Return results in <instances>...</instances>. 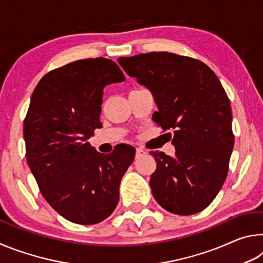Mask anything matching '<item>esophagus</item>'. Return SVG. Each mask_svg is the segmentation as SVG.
<instances>
[{
	"mask_svg": "<svg viewBox=\"0 0 263 263\" xmlns=\"http://www.w3.org/2000/svg\"><path fill=\"white\" fill-rule=\"evenodd\" d=\"M146 153V151L145 149H142V148H140V147H138L137 148V151H136V158L138 159V158H140V157H142V155H145Z\"/></svg>",
	"mask_w": 263,
	"mask_h": 263,
	"instance_id": "1",
	"label": "esophagus"
}]
</instances>
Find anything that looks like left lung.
Masks as SVG:
<instances>
[{"mask_svg":"<svg viewBox=\"0 0 263 263\" xmlns=\"http://www.w3.org/2000/svg\"><path fill=\"white\" fill-rule=\"evenodd\" d=\"M128 77L152 92L153 121L168 133L174 157L155 151L149 185L160 205L175 215L205 209L228 176L234 137L230 100L204 62L169 52L122 57Z\"/></svg>","mask_w":263,"mask_h":263,"instance_id":"1","label":"left lung"}]
</instances>
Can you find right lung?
I'll list each match as a JSON object with an SVG mask.
<instances>
[{"label":"right lung","instance_id":"1","mask_svg":"<svg viewBox=\"0 0 263 263\" xmlns=\"http://www.w3.org/2000/svg\"><path fill=\"white\" fill-rule=\"evenodd\" d=\"M123 81L112 60H77L43 77L31 96L24 121L28 164L47 203L75 224H97L114 212L135 159L130 145L103 154L88 142L102 125L103 89Z\"/></svg>","mask_w":263,"mask_h":263}]
</instances>
